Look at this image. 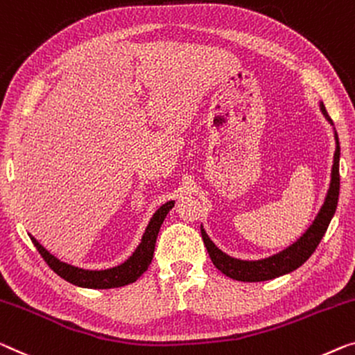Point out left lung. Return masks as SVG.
Masks as SVG:
<instances>
[{"label":"left lung","mask_w":355,"mask_h":355,"mask_svg":"<svg viewBox=\"0 0 355 355\" xmlns=\"http://www.w3.org/2000/svg\"><path fill=\"white\" fill-rule=\"evenodd\" d=\"M319 107L322 114L325 116V119L333 127V135H335L336 145L335 155H333L330 187L319 214H317L309 228L304 231V234H301L300 239H296L292 245L284 248L282 252L276 253V255L261 258V260H239V258L230 257L228 253L220 250L214 244V241L205 232L204 226L200 225V234H202V241L210 255V260L225 276L234 280H241V282H263V280L280 277L284 274H288L295 271V269H298L301 264H304L306 260L315 252L317 245H319L322 237H324L333 215H335L338 196H340V140H338L335 124H333L331 118L327 113L324 102H320Z\"/></svg>","instance_id":"obj_1"}]
</instances>
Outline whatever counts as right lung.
Segmentation results:
<instances>
[{
  "mask_svg": "<svg viewBox=\"0 0 355 355\" xmlns=\"http://www.w3.org/2000/svg\"><path fill=\"white\" fill-rule=\"evenodd\" d=\"M173 205H175V200H167L166 204H162L161 207L153 214L151 220L148 221V226L144 236H141L140 244L137 245L134 253H132L124 263L108 269H84L79 266H73V264L62 261L57 257L52 255V253L47 250L46 247H42L33 236H28L35 247L38 248L41 257L44 258V261L49 264L52 271L59 274V276L62 279H65L67 282L78 285V287L83 288H118L135 282V280L146 271L148 266H150L161 225L164 218L167 216L168 210H171Z\"/></svg>",
  "mask_w": 355,
  "mask_h": 355,
  "instance_id": "1",
  "label": "right lung"
}]
</instances>
